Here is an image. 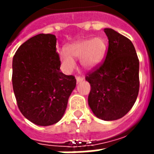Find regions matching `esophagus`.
Listing matches in <instances>:
<instances>
[{
    "label": "esophagus",
    "instance_id": "34e87169",
    "mask_svg": "<svg viewBox=\"0 0 154 154\" xmlns=\"http://www.w3.org/2000/svg\"><path fill=\"white\" fill-rule=\"evenodd\" d=\"M76 80H77V83H80V82H82V81H84L85 77H80V76H77V77H76Z\"/></svg>",
    "mask_w": 154,
    "mask_h": 154
}]
</instances>
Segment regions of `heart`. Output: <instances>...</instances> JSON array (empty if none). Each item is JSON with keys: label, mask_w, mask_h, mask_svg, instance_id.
Returning <instances> with one entry per match:
<instances>
[{"label": "heart", "mask_w": 154, "mask_h": 154, "mask_svg": "<svg viewBox=\"0 0 154 154\" xmlns=\"http://www.w3.org/2000/svg\"><path fill=\"white\" fill-rule=\"evenodd\" d=\"M65 51L59 54L60 62L65 71L70 72L75 68L73 58H80V63L85 69L97 67L104 60L107 52V42L101 37L81 39L67 45Z\"/></svg>", "instance_id": "1"}]
</instances>
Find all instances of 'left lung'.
Returning a JSON list of instances; mask_svg holds the SVG:
<instances>
[{
    "instance_id": "8db88e82",
    "label": "left lung",
    "mask_w": 154,
    "mask_h": 154,
    "mask_svg": "<svg viewBox=\"0 0 154 154\" xmlns=\"http://www.w3.org/2000/svg\"><path fill=\"white\" fill-rule=\"evenodd\" d=\"M109 48L102 65L86 76L91 86L88 103L104 121L122 118L131 109L139 92V60L130 40L105 29Z\"/></svg>"
}]
</instances>
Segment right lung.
<instances>
[{
    "mask_svg": "<svg viewBox=\"0 0 154 154\" xmlns=\"http://www.w3.org/2000/svg\"><path fill=\"white\" fill-rule=\"evenodd\" d=\"M53 34L36 35L23 43L13 59V92L19 109L32 123L48 126L65 113L76 87L73 76L64 74Z\"/></svg>",
    "mask_w": 154,
    "mask_h": 154,
    "instance_id": "right-lung-1",
    "label": "right lung"
}]
</instances>
